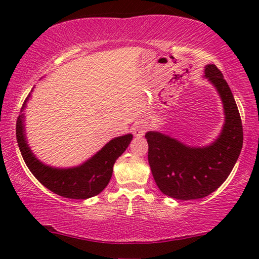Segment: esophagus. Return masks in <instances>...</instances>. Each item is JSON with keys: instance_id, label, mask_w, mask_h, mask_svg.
<instances>
[{"instance_id": "obj_1", "label": "esophagus", "mask_w": 259, "mask_h": 259, "mask_svg": "<svg viewBox=\"0 0 259 259\" xmlns=\"http://www.w3.org/2000/svg\"><path fill=\"white\" fill-rule=\"evenodd\" d=\"M145 130H146V124L145 122H136L133 126V133L136 136V137H142V136L145 134Z\"/></svg>"}]
</instances>
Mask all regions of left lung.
<instances>
[{"mask_svg":"<svg viewBox=\"0 0 259 259\" xmlns=\"http://www.w3.org/2000/svg\"><path fill=\"white\" fill-rule=\"evenodd\" d=\"M204 74L216 87L225 113L222 133L211 145L190 147L156 131L145 135L154 181L163 194L174 199H201L216 191L229 177L242 148V122L229 84L216 65H207Z\"/></svg>","mask_w":259,"mask_h":259,"instance_id":"obj_1","label":"left lung"}]
</instances>
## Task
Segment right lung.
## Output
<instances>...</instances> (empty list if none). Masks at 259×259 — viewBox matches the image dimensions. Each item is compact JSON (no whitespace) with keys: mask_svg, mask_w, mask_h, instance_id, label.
Wrapping results in <instances>:
<instances>
[{"mask_svg":"<svg viewBox=\"0 0 259 259\" xmlns=\"http://www.w3.org/2000/svg\"><path fill=\"white\" fill-rule=\"evenodd\" d=\"M28 97L26 98L21 111ZM16 135L21 155L34 177L56 194L76 200L93 198L107 186L112 177L114 163L133 139L131 134L114 138L83 164L75 168L58 169L43 164L29 150L25 137L24 114L17 119Z\"/></svg>","mask_w":259,"mask_h":259,"instance_id":"obj_1","label":"right lung"}]
</instances>
